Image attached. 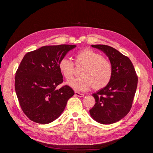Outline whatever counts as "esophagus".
I'll return each mask as SVG.
<instances>
[{
  "instance_id": "1",
  "label": "esophagus",
  "mask_w": 153,
  "mask_h": 153,
  "mask_svg": "<svg viewBox=\"0 0 153 153\" xmlns=\"http://www.w3.org/2000/svg\"><path fill=\"white\" fill-rule=\"evenodd\" d=\"M75 95L76 96H78V97H84V95L82 94V93H80V92H75Z\"/></svg>"
}]
</instances>
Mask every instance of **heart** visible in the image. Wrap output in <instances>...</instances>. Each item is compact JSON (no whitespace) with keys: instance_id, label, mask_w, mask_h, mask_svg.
<instances>
[{"instance_id":"heart-1","label":"heart","mask_w":153,"mask_h":153,"mask_svg":"<svg viewBox=\"0 0 153 153\" xmlns=\"http://www.w3.org/2000/svg\"><path fill=\"white\" fill-rule=\"evenodd\" d=\"M75 65L84 66L80 73V77L74 78L68 83V85L76 91L92 89L99 90L107 85L112 76V66L108 60L101 54L90 48L78 51L75 55ZM59 69L67 80L73 78L74 64L66 57L59 62Z\"/></svg>"}]
</instances>
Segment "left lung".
<instances>
[{
    "mask_svg": "<svg viewBox=\"0 0 153 153\" xmlns=\"http://www.w3.org/2000/svg\"><path fill=\"white\" fill-rule=\"evenodd\" d=\"M91 47L102 51L108 57L112 76L107 85L92 94L96 103L89 110L90 115L99 123L112 124L122 119L130 110L138 77L130 59L116 49L105 45Z\"/></svg>",
    "mask_w": 153,
    "mask_h": 153,
    "instance_id": "obj_1",
    "label": "left lung"
}]
</instances>
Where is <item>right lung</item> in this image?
I'll return each instance as SVG.
<instances>
[{
    "instance_id": "add662e5",
    "label": "right lung",
    "mask_w": 153,
    "mask_h": 153,
    "mask_svg": "<svg viewBox=\"0 0 153 153\" xmlns=\"http://www.w3.org/2000/svg\"><path fill=\"white\" fill-rule=\"evenodd\" d=\"M76 45L45 46L28 52L16 72L15 87L23 112L31 121L48 124L57 119L75 92L63 82L59 62Z\"/></svg>"
}]
</instances>
